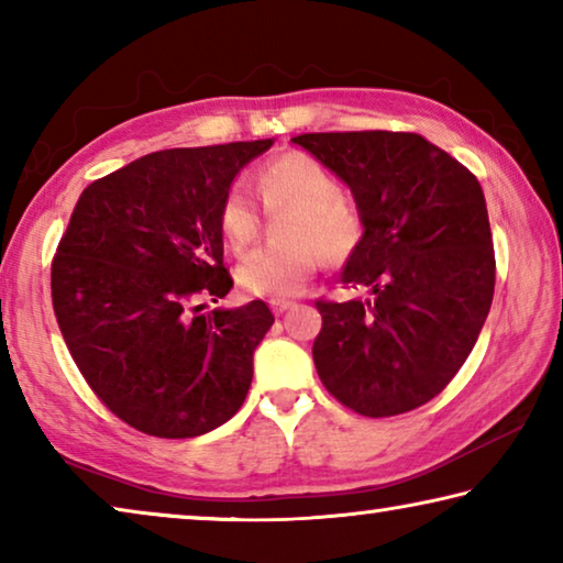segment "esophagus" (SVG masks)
<instances>
[{
    "label": "esophagus",
    "mask_w": 563,
    "mask_h": 563,
    "mask_svg": "<svg viewBox=\"0 0 563 563\" xmlns=\"http://www.w3.org/2000/svg\"><path fill=\"white\" fill-rule=\"evenodd\" d=\"M292 305H295L292 300H271V308H273L275 316H283V312L290 310Z\"/></svg>",
    "instance_id": "34e87169"
}]
</instances>
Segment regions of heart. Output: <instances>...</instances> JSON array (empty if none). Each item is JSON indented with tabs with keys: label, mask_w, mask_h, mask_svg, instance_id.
I'll use <instances>...</instances> for the list:
<instances>
[{
	"label": "heart",
	"mask_w": 563,
	"mask_h": 563,
	"mask_svg": "<svg viewBox=\"0 0 563 563\" xmlns=\"http://www.w3.org/2000/svg\"><path fill=\"white\" fill-rule=\"evenodd\" d=\"M255 186L268 211L292 208L283 238L290 245L263 247L235 268V283L253 298L288 300L305 290L325 255L340 263L357 251L362 218L340 180L305 154H285L265 164ZM218 228L233 253H245L261 233V213L247 190L233 186L218 208Z\"/></svg>",
	"instance_id": "b5f03b06"
}]
</instances>
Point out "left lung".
Here are the masks:
<instances>
[{"label": "left lung", "instance_id": "obj_1", "mask_svg": "<svg viewBox=\"0 0 563 563\" xmlns=\"http://www.w3.org/2000/svg\"><path fill=\"white\" fill-rule=\"evenodd\" d=\"M292 144L352 190L365 228L340 283L369 295L316 302L322 385L365 417L430 402L492 308L497 265L479 180L419 133H302Z\"/></svg>", "mask_w": 563, "mask_h": 563}]
</instances>
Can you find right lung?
<instances>
[{
	"label": "right lung",
	"mask_w": 563,
	"mask_h": 563,
	"mask_svg": "<svg viewBox=\"0 0 563 563\" xmlns=\"http://www.w3.org/2000/svg\"><path fill=\"white\" fill-rule=\"evenodd\" d=\"M273 139L168 148L93 180L52 263V302L76 367L133 430L186 440L228 422L251 389L273 325L263 300L203 316L225 298L218 208Z\"/></svg>",
	"instance_id": "obj_1"
}]
</instances>
